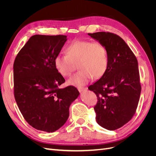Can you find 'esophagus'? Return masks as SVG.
Here are the masks:
<instances>
[{
    "instance_id": "1",
    "label": "esophagus",
    "mask_w": 156,
    "mask_h": 156,
    "mask_svg": "<svg viewBox=\"0 0 156 156\" xmlns=\"http://www.w3.org/2000/svg\"><path fill=\"white\" fill-rule=\"evenodd\" d=\"M77 89H78V90L80 92H82L85 90H87V88H84V87H77Z\"/></svg>"
}]
</instances>
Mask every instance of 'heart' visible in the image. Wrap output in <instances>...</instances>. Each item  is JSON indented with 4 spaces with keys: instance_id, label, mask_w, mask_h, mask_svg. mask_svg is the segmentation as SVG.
I'll return each mask as SVG.
<instances>
[{
    "instance_id": "obj_1",
    "label": "heart",
    "mask_w": 156,
    "mask_h": 156,
    "mask_svg": "<svg viewBox=\"0 0 156 156\" xmlns=\"http://www.w3.org/2000/svg\"><path fill=\"white\" fill-rule=\"evenodd\" d=\"M66 55H57L54 63L57 72L63 77H69L75 70V64L80 69L68 80L71 85L83 87L93 77H101L108 66L106 47L100 42L88 40H74L67 45Z\"/></svg>"
}]
</instances>
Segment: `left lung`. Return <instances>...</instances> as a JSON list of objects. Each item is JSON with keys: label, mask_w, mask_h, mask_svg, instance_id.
<instances>
[{"label": "left lung", "mask_w": 156, "mask_h": 156, "mask_svg": "<svg viewBox=\"0 0 156 156\" xmlns=\"http://www.w3.org/2000/svg\"><path fill=\"white\" fill-rule=\"evenodd\" d=\"M107 49L108 66L105 73L88 87L98 97L94 107L98 124L115 130L135 115L141 92L138 62L124 40L111 32L90 34Z\"/></svg>", "instance_id": "8db88e82"}]
</instances>
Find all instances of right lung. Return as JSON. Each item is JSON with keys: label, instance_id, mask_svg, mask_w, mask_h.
Wrapping results in <instances>:
<instances>
[{"label": "right lung", "instance_id": "obj_1", "mask_svg": "<svg viewBox=\"0 0 156 156\" xmlns=\"http://www.w3.org/2000/svg\"><path fill=\"white\" fill-rule=\"evenodd\" d=\"M66 41L64 35H34L14 61V97L25 120L37 130L52 133L60 128L79 95L73 86L59 88L65 79L54 60Z\"/></svg>", "mask_w": 156, "mask_h": 156}]
</instances>
